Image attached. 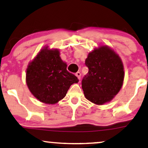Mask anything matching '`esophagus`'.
<instances>
[{
  "instance_id": "obj_1",
  "label": "esophagus",
  "mask_w": 148,
  "mask_h": 148,
  "mask_svg": "<svg viewBox=\"0 0 148 148\" xmlns=\"http://www.w3.org/2000/svg\"><path fill=\"white\" fill-rule=\"evenodd\" d=\"M76 76L78 77V78L79 79V80H80V78H81V74H80V72H76Z\"/></svg>"
}]
</instances>
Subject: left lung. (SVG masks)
I'll list each match as a JSON object with an SVG mask.
<instances>
[{
  "label": "left lung",
  "instance_id": "left-lung-1",
  "mask_svg": "<svg viewBox=\"0 0 148 148\" xmlns=\"http://www.w3.org/2000/svg\"><path fill=\"white\" fill-rule=\"evenodd\" d=\"M88 72L82 80L85 97L97 105L109 102L121 88L124 79L121 60L107 46L89 53L85 60Z\"/></svg>",
  "mask_w": 148,
  "mask_h": 148
}]
</instances>
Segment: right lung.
<instances>
[{
	"mask_svg": "<svg viewBox=\"0 0 148 148\" xmlns=\"http://www.w3.org/2000/svg\"><path fill=\"white\" fill-rule=\"evenodd\" d=\"M27 84L39 101L55 104L64 99L70 86L78 79L67 70L58 49H41L28 66Z\"/></svg>",
	"mask_w": 148,
	"mask_h": 148,
	"instance_id": "obj_1",
	"label": "right lung"
}]
</instances>
